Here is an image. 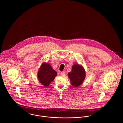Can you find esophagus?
<instances>
[{
	"label": "esophagus",
	"instance_id": "obj_1",
	"mask_svg": "<svg viewBox=\"0 0 123 123\" xmlns=\"http://www.w3.org/2000/svg\"><path fill=\"white\" fill-rule=\"evenodd\" d=\"M61 74L62 76H64L65 75V73L64 71H62V72H61Z\"/></svg>",
	"mask_w": 123,
	"mask_h": 123
}]
</instances>
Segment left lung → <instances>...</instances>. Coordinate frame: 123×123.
<instances>
[{
	"instance_id": "obj_1",
	"label": "left lung",
	"mask_w": 123,
	"mask_h": 123,
	"mask_svg": "<svg viewBox=\"0 0 123 123\" xmlns=\"http://www.w3.org/2000/svg\"><path fill=\"white\" fill-rule=\"evenodd\" d=\"M71 84L74 87H78L82 84L85 77L86 72L83 67L78 63L74 64L71 71L68 73Z\"/></svg>"
}]
</instances>
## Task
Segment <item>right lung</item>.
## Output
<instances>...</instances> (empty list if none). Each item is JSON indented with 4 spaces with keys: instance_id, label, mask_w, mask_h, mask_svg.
<instances>
[{
    "instance_id": "1",
    "label": "right lung",
    "mask_w": 123,
    "mask_h": 123,
    "mask_svg": "<svg viewBox=\"0 0 123 123\" xmlns=\"http://www.w3.org/2000/svg\"><path fill=\"white\" fill-rule=\"evenodd\" d=\"M57 76V72L48 63L43 62L39 69L37 78L39 82L45 87H48Z\"/></svg>"
}]
</instances>
